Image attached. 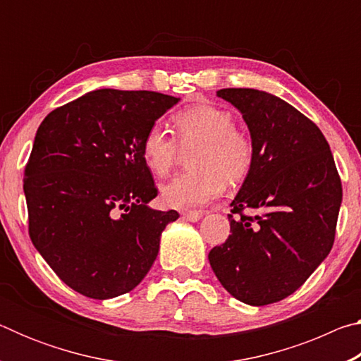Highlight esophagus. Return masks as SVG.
<instances>
[{
	"label": "esophagus",
	"instance_id": "obj_1",
	"mask_svg": "<svg viewBox=\"0 0 361 361\" xmlns=\"http://www.w3.org/2000/svg\"><path fill=\"white\" fill-rule=\"evenodd\" d=\"M181 215H183V218L188 219V221H191V223L199 221V219L202 218V213L200 212H183Z\"/></svg>",
	"mask_w": 361,
	"mask_h": 361
}]
</instances>
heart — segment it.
<instances>
[{
	"mask_svg": "<svg viewBox=\"0 0 361 361\" xmlns=\"http://www.w3.org/2000/svg\"><path fill=\"white\" fill-rule=\"evenodd\" d=\"M172 124L181 149H197L191 156L194 170L161 188L162 202L170 209H199L223 194L226 181L235 185L247 178L255 162V143L237 129L229 111L202 103L176 113ZM178 144L161 126H151L142 140L146 167L156 176H167L180 157Z\"/></svg>",
	"mask_w": 361,
	"mask_h": 361,
	"instance_id": "heart-1",
	"label": "heart"
}]
</instances>
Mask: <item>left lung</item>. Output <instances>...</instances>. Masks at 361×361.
Masks as SVG:
<instances>
[{"mask_svg": "<svg viewBox=\"0 0 361 361\" xmlns=\"http://www.w3.org/2000/svg\"><path fill=\"white\" fill-rule=\"evenodd\" d=\"M216 95L242 113L255 162L231 204V235L210 250V266L242 302L282 301L331 252L342 200L338 169L322 130L290 103L256 89Z\"/></svg>", "mask_w": 361, "mask_h": 361, "instance_id": "1", "label": "left lung"}]
</instances>
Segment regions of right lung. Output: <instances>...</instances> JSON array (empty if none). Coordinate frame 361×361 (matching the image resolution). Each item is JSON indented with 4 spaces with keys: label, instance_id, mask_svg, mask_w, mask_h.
I'll list each match as a JSON object with an SVG mask.
<instances>
[{
    "label": "right lung",
    "instance_id": "right-lung-1",
    "mask_svg": "<svg viewBox=\"0 0 361 361\" xmlns=\"http://www.w3.org/2000/svg\"><path fill=\"white\" fill-rule=\"evenodd\" d=\"M151 90L100 89L49 113L25 166L28 232L62 282L109 299L142 282L178 212L157 195L142 156L146 130L178 103Z\"/></svg>",
    "mask_w": 361,
    "mask_h": 361
}]
</instances>
